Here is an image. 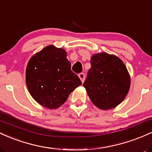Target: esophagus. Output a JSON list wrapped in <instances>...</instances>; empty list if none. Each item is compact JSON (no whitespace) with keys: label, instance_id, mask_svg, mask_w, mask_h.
I'll return each mask as SVG.
<instances>
[{"label":"esophagus","instance_id":"esophagus-1","mask_svg":"<svg viewBox=\"0 0 152 152\" xmlns=\"http://www.w3.org/2000/svg\"><path fill=\"white\" fill-rule=\"evenodd\" d=\"M78 77L80 78V79H81V81L82 83H83L85 81V74H83V73H81L79 75H78Z\"/></svg>","mask_w":152,"mask_h":152}]
</instances>
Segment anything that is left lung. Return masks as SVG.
I'll return each mask as SVG.
<instances>
[{
	"instance_id": "8db88e82",
	"label": "left lung",
	"mask_w": 152,
	"mask_h": 152,
	"mask_svg": "<svg viewBox=\"0 0 152 152\" xmlns=\"http://www.w3.org/2000/svg\"><path fill=\"white\" fill-rule=\"evenodd\" d=\"M91 67L83 86L92 103L99 109L109 110L124 100L130 88L126 66L118 56L105 52L94 54Z\"/></svg>"
}]
</instances>
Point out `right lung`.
<instances>
[{
    "label": "right lung",
    "mask_w": 152,
    "mask_h": 152,
    "mask_svg": "<svg viewBox=\"0 0 152 152\" xmlns=\"http://www.w3.org/2000/svg\"><path fill=\"white\" fill-rule=\"evenodd\" d=\"M67 53L61 48L49 45L34 54L26 70V82L31 96L49 109H56L81 81L71 70Z\"/></svg>",
    "instance_id": "add662e5"
}]
</instances>
